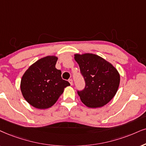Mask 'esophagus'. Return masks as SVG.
Returning a JSON list of instances; mask_svg holds the SVG:
<instances>
[{
  "instance_id": "1",
  "label": "esophagus",
  "mask_w": 146,
  "mask_h": 146,
  "mask_svg": "<svg viewBox=\"0 0 146 146\" xmlns=\"http://www.w3.org/2000/svg\"><path fill=\"white\" fill-rule=\"evenodd\" d=\"M69 82L70 83V84H71V86H72V85H73V79H69Z\"/></svg>"
}]
</instances>
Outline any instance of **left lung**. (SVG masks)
Masks as SVG:
<instances>
[{
	"instance_id": "8db88e82",
	"label": "left lung",
	"mask_w": 146,
	"mask_h": 146,
	"mask_svg": "<svg viewBox=\"0 0 146 146\" xmlns=\"http://www.w3.org/2000/svg\"><path fill=\"white\" fill-rule=\"evenodd\" d=\"M86 82L82 91H77L81 100L89 108H99L113 98L120 84L119 72L111 63L94 54H75Z\"/></svg>"
}]
</instances>
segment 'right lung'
Masks as SVG:
<instances>
[{
  "label": "right lung",
  "instance_id": "obj_1",
  "mask_svg": "<svg viewBox=\"0 0 146 146\" xmlns=\"http://www.w3.org/2000/svg\"><path fill=\"white\" fill-rule=\"evenodd\" d=\"M58 57L47 56L38 60L25 72L21 80V91L25 100L34 108L46 109L53 106L64 88L70 86L56 69Z\"/></svg>",
  "mask_w": 146,
  "mask_h": 146
}]
</instances>
